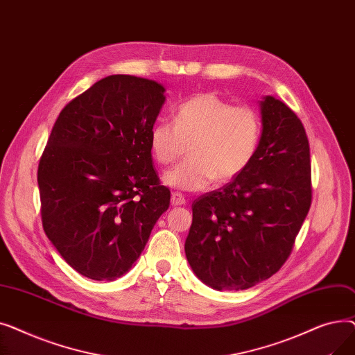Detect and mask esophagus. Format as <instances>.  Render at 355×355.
I'll return each instance as SVG.
<instances>
[{
  "instance_id": "esophagus-1",
  "label": "esophagus",
  "mask_w": 355,
  "mask_h": 355,
  "mask_svg": "<svg viewBox=\"0 0 355 355\" xmlns=\"http://www.w3.org/2000/svg\"><path fill=\"white\" fill-rule=\"evenodd\" d=\"M171 204H173V206H184V204H185L184 196L181 193H173Z\"/></svg>"
}]
</instances>
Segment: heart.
<instances>
[{"label": "heart", "mask_w": 355, "mask_h": 355, "mask_svg": "<svg viewBox=\"0 0 355 355\" xmlns=\"http://www.w3.org/2000/svg\"><path fill=\"white\" fill-rule=\"evenodd\" d=\"M262 121L246 105L234 106L216 93H198L175 110L174 123L157 122L149 130V149L161 165L174 164L190 144V158L164 175L181 191L206 190L216 180L229 182L254 159Z\"/></svg>", "instance_id": "1"}]
</instances>
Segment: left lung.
<instances>
[{
  "instance_id": "8db88e82",
  "label": "left lung",
  "mask_w": 355,
  "mask_h": 355,
  "mask_svg": "<svg viewBox=\"0 0 355 355\" xmlns=\"http://www.w3.org/2000/svg\"><path fill=\"white\" fill-rule=\"evenodd\" d=\"M260 107L263 129L252 164L193 202L185 256L217 291L249 289L275 275L311 207L309 141L301 119L273 96Z\"/></svg>"
}]
</instances>
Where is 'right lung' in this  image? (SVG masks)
<instances>
[{
	"instance_id": "1",
	"label": "right lung",
	"mask_w": 355,
	"mask_h": 355,
	"mask_svg": "<svg viewBox=\"0 0 355 355\" xmlns=\"http://www.w3.org/2000/svg\"><path fill=\"white\" fill-rule=\"evenodd\" d=\"M164 90L129 74L96 82L62 109L42 154L44 233L93 281L126 273L170 207L171 193L161 185L149 149Z\"/></svg>"
}]
</instances>
